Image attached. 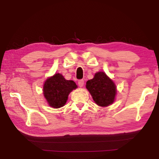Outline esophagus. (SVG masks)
<instances>
[{"label": "esophagus", "mask_w": 159, "mask_h": 159, "mask_svg": "<svg viewBox=\"0 0 159 159\" xmlns=\"http://www.w3.org/2000/svg\"><path fill=\"white\" fill-rule=\"evenodd\" d=\"M78 85L80 87H83L84 85V81L83 80H80L78 81Z\"/></svg>", "instance_id": "1"}]
</instances>
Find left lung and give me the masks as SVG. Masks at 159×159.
Listing matches in <instances>:
<instances>
[{"label": "left lung", "instance_id": "obj_1", "mask_svg": "<svg viewBox=\"0 0 159 159\" xmlns=\"http://www.w3.org/2000/svg\"><path fill=\"white\" fill-rule=\"evenodd\" d=\"M86 87L94 102L99 106L106 107L114 103L116 86L103 71L96 73L92 80L87 81Z\"/></svg>", "mask_w": 159, "mask_h": 159}]
</instances>
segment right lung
I'll return each mask as SVG.
<instances>
[{"mask_svg": "<svg viewBox=\"0 0 159 159\" xmlns=\"http://www.w3.org/2000/svg\"><path fill=\"white\" fill-rule=\"evenodd\" d=\"M77 88L73 80H66L61 73H56L45 80L43 95L51 108H60L65 105L70 93Z\"/></svg>", "mask_w": 159, "mask_h": 159, "instance_id": "right-lung-1", "label": "right lung"}]
</instances>
